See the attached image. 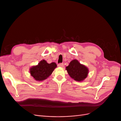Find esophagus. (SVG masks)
Returning <instances> with one entry per match:
<instances>
[{
    "label": "esophagus",
    "mask_w": 121,
    "mask_h": 121,
    "mask_svg": "<svg viewBox=\"0 0 121 121\" xmlns=\"http://www.w3.org/2000/svg\"><path fill=\"white\" fill-rule=\"evenodd\" d=\"M57 66H58V67H60L63 68V67H64V64H63V63H59V64H58V65H57Z\"/></svg>",
    "instance_id": "1"
}]
</instances>
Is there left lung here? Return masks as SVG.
Instances as JSON below:
<instances>
[{
  "instance_id": "1",
  "label": "left lung",
  "mask_w": 121,
  "mask_h": 121,
  "mask_svg": "<svg viewBox=\"0 0 121 121\" xmlns=\"http://www.w3.org/2000/svg\"><path fill=\"white\" fill-rule=\"evenodd\" d=\"M68 73L74 80L81 81L84 80L87 77L89 70L84 65L81 64L78 60H72L66 68Z\"/></svg>"
}]
</instances>
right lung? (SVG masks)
Segmentation results:
<instances>
[{
  "instance_id": "add662e5",
  "label": "right lung",
  "mask_w": 121,
  "mask_h": 121,
  "mask_svg": "<svg viewBox=\"0 0 121 121\" xmlns=\"http://www.w3.org/2000/svg\"><path fill=\"white\" fill-rule=\"evenodd\" d=\"M56 67L57 65L54 62L48 64L46 60H42L38 65L30 69V73L36 81H43L49 77Z\"/></svg>"
}]
</instances>
